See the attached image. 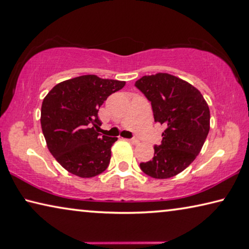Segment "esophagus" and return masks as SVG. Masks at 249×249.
Returning <instances> with one entry per match:
<instances>
[{"mask_svg": "<svg viewBox=\"0 0 249 249\" xmlns=\"http://www.w3.org/2000/svg\"><path fill=\"white\" fill-rule=\"evenodd\" d=\"M128 141L132 142L133 144H139V142H140L139 139H137V137H132V139H129Z\"/></svg>", "mask_w": 249, "mask_h": 249, "instance_id": "esophagus-1", "label": "esophagus"}]
</instances>
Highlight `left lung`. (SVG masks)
Returning a JSON list of instances; mask_svg holds the SVG:
<instances>
[{"label":"left lung","instance_id":"1","mask_svg":"<svg viewBox=\"0 0 249 249\" xmlns=\"http://www.w3.org/2000/svg\"><path fill=\"white\" fill-rule=\"evenodd\" d=\"M151 102L154 121L165 126L154 157L140 167L153 178H169L188 167L202 149L210 132V108L200 92L166 73L143 76L135 82Z\"/></svg>","mask_w":249,"mask_h":249}]
</instances>
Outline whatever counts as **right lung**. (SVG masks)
<instances>
[{
  "label": "right lung",
  "mask_w": 249,
  "mask_h": 249,
  "mask_svg": "<svg viewBox=\"0 0 249 249\" xmlns=\"http://www.w3.org/2000/svg\"><path fill=\"white\" fill-rule=\"evenodd\" d=\"M125 82L83 75L55 85L41 108V125L47 147L66 171L89 178L109 165L116 137L97 133L98 108Z\"/></svg>",
  "instance_id": "obj_1"
}]
</instances>
